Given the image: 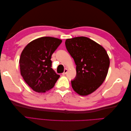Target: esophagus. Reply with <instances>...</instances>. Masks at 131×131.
<instances>
[{
  "label": "esophagus",
  "mask_w": 131,
  "mask_h": 131,
  "mask_svg": "<svg viewBox=\"0 0 131 131\" xmlns=\"http://www.w3.org/2000/svg\"><path fill=\"white\" fill-rule=\"evenodd\" d=\"M67 73V69H65V70H64V72H63V73H62V74H63V75H64L66 74Z\"/></svg>",
  "instance_id": "esophagus-1"
}]
</instances>
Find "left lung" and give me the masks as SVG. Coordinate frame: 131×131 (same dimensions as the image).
I'll return each instance as SVG.
<instances>
[{
	"label": "left lung",
	"mask_w": 131,
	"mask_h": 131,
	"mask_svg": "<svg viewBox=\"0 0 131 131\" xmlns=\"http://www.w3.org/2000/svg\"><path fill=\"white\" fill-rule=\"evenodd\" d=\"M65 44L77 66V75L71 81L73 90L81 96L92 93L102 84L108 74L110 60L106 51L85 37L68 39Z\"/></svg>",
	"instance_id": "obj_1"
}]
</instances>
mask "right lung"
<instances>
[{"instance_id": "obj_1", "label": "right lung", "mask_w": 131, "mask_h": 131, "mask_svg": "<svg viewBox=\"0 0 131 131\" xmlns=\"http://www.w3.org/2000/svg\"><path fill=\"white\" fill-rule=\"evenodd\" d=\"M62 41L56 38L41 37L29 42L22 51L19 61L21 74L35 92L52 89L60 77L51 68V59Z\"/></svg>"}]
</instances>
